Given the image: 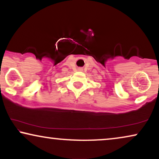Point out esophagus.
<instances>
[{
	"mask_svg": "<svg viewBox=\"0 0 159 159\" xmlns=\"http://www.w3.org/2000/svg\"><path fill=\"white\" fill-rule=\"evenodd\" d=\"M80 69V71H82V69Z\"/></svg>",
	"mask_w": 159,
	"mask_h": 159,
	"instance_id": "esophagus-1",
	"label": "esophagus"
}]
</instances>
